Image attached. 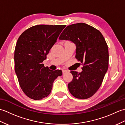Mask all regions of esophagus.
<instances>
[{"label": "esophagus", "instance_id": "esophagus-1", "mask_svg": "<svg viewBox=\"0 0 125 125\" xmlns=\"http://www.w3.org/2000/svg\"><path fill=\"white\" fill-rule=\"evenodd\" d=\"M68 72L67 70H62V73H63V74H65V73H67Z\"/></svg>", "mask_w": 125, "mask_h": 125}]
</instances>
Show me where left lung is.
I'll use <instances>...</instances> for the list:
<instances>
[{
    "label": "left lung",
    "instance_id": "obj_1",
    "mask_svg": "<svg viewBox=\"0 0 125 125\" xmlns=\"http://www.w3.org/2000/svg\"><path fill=\"white\" fill-rule=\"evenodd\" d=\"M76 45L75 57L83 63V71H71L73 79L68 89L73 96L87 99L99 89L108 67V50L100 31L85 23L68 26L59 38Z\"/></svg>",
    "mask_w": 125,
    "mask_h": 125
}]
</instances>
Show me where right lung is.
Masks as SVG:
<instances>
[{
	"mask_svg": "<svg viewBox=\"0 0 125 125\" xmlns=\"http://www.w3.org/2000/svg\"><path fill=\"white\" fill-rule=\"evenodd\" d=\"M65 25H39L21 34L14 51L15 71L21 88L29 98L41 100L51 92L54 81L62 75L42 62Z\"/></svg>",
	"mask_w": 125,
	"mask_h": 125,
	"instance_id": "right-lung-1",
	"label": "right lung"
}]
</instances>
